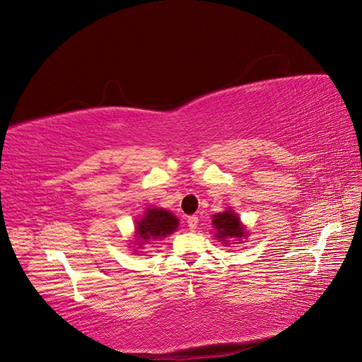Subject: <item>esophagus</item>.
Returning <instances> with one entry per match:
<instances>
[{
    "label": "esophagus",
    "mask_w": 362,
    "mask_h": 362,
    "mask_svg": "<svg viewBox=\"0 0 362 362\" xmlns=\"http://www.w3.org/2000/svg\"><path fill=\"white\" fill-rule=\"evenodd\" d=\"M198 222H199L198 216H189V217H187V225H189L190 231H194L196 226H198Z\"/></svg>",
    "instance_id": "obj_1"
}]
</instances>
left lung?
Returning <instances> with one entry per match:
<instances>
[{"label":"left lung","instance_id":"1","mask_svg":"<svg viewBox=\"0 0 362 362\" xmlns=\"http://www.w3.org/2000/svg\"><path fill=\"white\" fill-rule=\"evenodd\" d=\"M213 225H214L216 231H217L216 237L222 238V242H225V238L243 237L245 235L243 226L240 225V218L231 210L214 214Z\"/></svg>","mask_w":362,"mask_h":362}]
</instances>
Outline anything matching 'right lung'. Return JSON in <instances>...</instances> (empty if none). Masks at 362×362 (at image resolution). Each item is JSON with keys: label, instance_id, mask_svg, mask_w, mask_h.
I'll use <instances>...</instances> for the list:
<instances>
[{"label": "right lung", "instance_id": "right-lung-1", "mask_svg": "<svg viewBox=\"0 0 362 362\" xmlns=\"http://www.w3.org/2000/svg\"><path fill=\"white\" fill-rule=\"evenodd\" d=\"M178 226V218L163 208H149L145 217L137 222V237L141 240H156L172 234Z\"/></svg>", "mask_w": 362, "mask_h": 362}]
</instances>
